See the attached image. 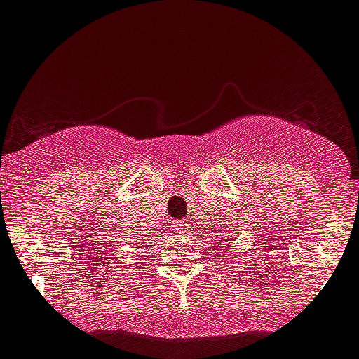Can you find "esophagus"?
I'll return each instance as SVG.
<instances>
[{
	"instance_id": "esophagus-1",
	"label": "esophagus",
	"mask_w": 359,
	"mask_h": 359,
	"mask_svg": "<svg viewBox=\"0 0 359 359\" xmlns=\"http://www.w3.org/2000/svg\"><path fill=\"white\" fill-rule=\"evenodd\" d=\"M173 227H175L177 233H186V229H188V222H186V220H175V222H173Z\"/></svg>"
}]
</instances>
